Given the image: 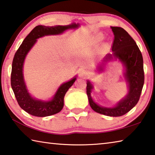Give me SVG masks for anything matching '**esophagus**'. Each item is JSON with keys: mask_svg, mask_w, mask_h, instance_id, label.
Returning a JSON list of instances; mask_svg holds the SVG:
<instances>
[{"mask_svg": "<svg viewBox=\"0 0 155 155\" xmlns=\"http://www.w3.org/2000/svg\"><path fill=\"white\" fill-rule=\"evenodd\" d=\"M79 76L80 77L86 78L90 76V72H89L87 70H86L85 69H81L79 71Z\"/></svg>", "mask_w": 155, "mask_h": 155, "instance_id": "1", "label": "esophagus"}]
</instances>
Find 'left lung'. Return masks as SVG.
Segmentation results:
<instances>
[{
    "label": "left lung",
    "mask_w": 155,
    "mask_h": 155,
    "mask_svg": "<svg viewBox=\"0 0 155 155\" xmlns=\"http://www.w3.org/2000/svg\"><path fill=\"white\" fill-rule=\"evenodd\" d=\"M114 35L112 45V54H108L103 61L118 59L125 67L124 78L128 83L127 95L114 107H104L94 103L91 96L93 85L90 81L87 83V94L90 107L94 111L111 117L122 116L132 109L140 98L144 83L143 57L135 40L124 28L111 27ZM99 66V70H103Z\"/></svg>",
    "instance_id": "obj_1"
}]
</instances>
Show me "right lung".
Here are the masks:
<instances>
[{
    "label": "right lung",
    "mask_w": 155,
    "mask_h": 155,
    "mask_svg": "<svg viewBox=\"0 0 155 155\" xmlns=\"http://www.w3.org/2000/svg\"><path fill=\"white\" fill-rule=\"evenodd\" d=\"M78 27L79 25L75 23L54 27L37 26L26 37L15 52L12 62L11 85L18 104L28 114L37 117H46L61 111L64 107L65 94L75 82L77 77L61 85L51 101H42L34 98L28 92L23 77V64L27 53L35 44L37 39L45 35H59L69 28H76Z\"/></svg>",
    "instance_id": "obj_1"
}]
</instances>
